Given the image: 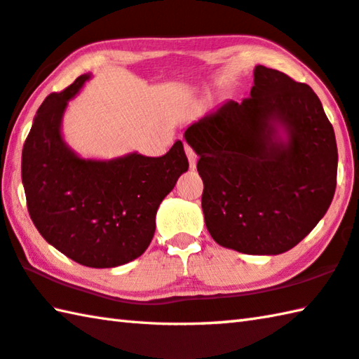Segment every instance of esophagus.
I'll use <instances>...</instances> for the list:
<instances>
[{
	"label": "esophagus",
	"mask_w": 359,
	"mask_h": 359,
	"mask_svg": "<svg viewBox=\"0 0 359 359\" xmlns=\"http://www.w3.org/2000/svg\"><path fill=\"white\" fill-rule=\"evenodd\" d=\"M185 154H187V157H188V161H190V168L191 169L196 168L198 157H196V154H194V151H193L190 146H185Z\"/></svg>",
	"instance_id": "1"
}]
</instances>
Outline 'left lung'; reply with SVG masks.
Here are the masks:
<instances>
[{"instance_id": "1", "label": "left lung", "mask_w": 359, "mask_h": 359, "mask_svg": "<svg viewBox=\"0 0 359 359\" xmlns=\"http://www.w3.org/2000/svg\"><path fill=\"white\" fill-rule=\"evenodd\" d=\"M208 232L229 250L276 256L297 246L330 208L337 146L308 84L256 66L248 99L227 100L193 122Z\"/></svg>"}]
</instances>
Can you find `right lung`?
I'll return each instance as SVG.
<instances>
[{
    "mask_svg": "<svg viewBox=\"0 0 359 359\" xmlns=\"http://www.w3.org/2000/svg\"><path fill=\"white\" fill-rule=\"evenodd\" d=\"M90 76L39 107L23 146L22 182L32 223L51 246L84 266L113 269L151 245L158 207L188 160L182 141L161 157H80L64 140L62 117Z\"/></svg>",
    "mask_w": 359,
    "mask_h": 359,
    "instance_id": "obj_1",
    "label": "right lung"
}]
</instances>
